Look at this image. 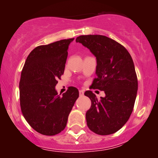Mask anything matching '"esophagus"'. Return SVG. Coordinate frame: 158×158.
Instances as JSON below:
<instances>
[{
    "mask_svg": "<svg viewBox=\"0 0 158 158\" xmlns=\"http://www.w3.org/2000/svg\"><path fill=\"white\" fill-rule=\"evenodd\" d=\"M79 95H81V96L84 95V91L83 90H79Z\"/></svg>",
    "mask_w": 158,
    "mask_h": 158,
    "instance_id": "34e87169",
    "label": "esophagus"
}]
</instances>
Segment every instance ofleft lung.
Instances as JSON below:
<instances>
[{
	"mask_svg": "<svg viewBox=\"0 0 158 158\" xmlns=\"http://www.w3.org/2000/svg\"><path fill=\"white\" fill-rule=\"evenodd\" d=\"M96 57L97 77L91 89L104 91L98 99L92 91L85 92L92 102L86 114L87 125L97 135L115 133L128 122L138 92L135 65L128 51L102 35H83L76 38Z\"/></svg>",
	"mask_w": 158,
	"mask_h": 158,
	"instance_id": "left-lung-1",
	"label": "left lung"
}]
</instances>
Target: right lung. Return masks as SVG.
<instances>
[{"instance_id": "right-lung-1", "label": "right lung", "mask_w": 158, "mask_h": 158, "mask_svg": "<svg viewBox=\"0 0 158 158\" xmlns=\"http://www.w3.org/2000/svg\"><path fill=\"white\" fill-rule=\"evenodd\" d=\"M74 40L39 46L30 52L21 72L19 89L21 111L28 124L44 135H55L66 126L79 91L69 87L62 96L55 86L64 73L68 48Z\"/></svg>"}]
</instances>
